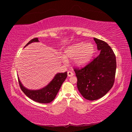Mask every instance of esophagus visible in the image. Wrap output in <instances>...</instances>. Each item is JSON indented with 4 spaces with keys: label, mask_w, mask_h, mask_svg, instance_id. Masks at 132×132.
<instances>
[{
    "label": "esophagus",
    "mask_w": 132,
    "mask_h": 132,
    "mask_svg": "<svg viewBox=\"0 0 132 132\" xmlns=\"http://www.w3.org/2000/svg\"><path fill=\"white\" fill-rule=\"evenodd\" d=\"M73 75H74V73H73L72 71H68V77H71V76H73Z\"/></svg>",
    "instance_id": "34e87169"
}]
</instances>
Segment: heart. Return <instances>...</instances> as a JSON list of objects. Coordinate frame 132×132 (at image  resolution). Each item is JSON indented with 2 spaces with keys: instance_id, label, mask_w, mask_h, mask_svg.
<instances>
[{
  "instance_id": "1",
  "label": "heart",
  "mask_w": 132,
  "mask_h": 132,
  "mask_svg": "<svg viewBox=\"0 0 132 132\" xmlns=\"http://www.w3.org/2000/svg\"><path fill=\"white\" fill-rule=\"evenodd\" d=\"M94 47L91 44L79 42L67 47L64 50V56L61 59L63 63H68V59L74 60V64L78 67L86 65L92 58Z\"/></svg>"
}]
</instances>
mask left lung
Wrapping results in <instances>:
<instances>
[{"label":"left lung","mask_w":132,"mask_h":132,"mask_svg":"<svg viewBox=\"0 0 132 132\" xmlns=\"http://www.w3.org/2000/svg\"><path fill=\"white\" fill-rule=\"evenodd\" d=\"M100 55L81 69H75L77 86L86 100L102 98L112 87L117 69L116 56L111 48L102 40L94 38Z\"/></svg>","instance_id":"8db88e82"}]
</instances>
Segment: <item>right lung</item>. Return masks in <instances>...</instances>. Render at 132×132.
<instances>
[{"label":"right lung","mask_w":132,"mask_h":132,"mask_svg":"<svg viewBox=\"0 0 132 132\" xmlns=\"http://www.w3.org/2000/svg\"><path fill=\"white\" fill-rule=\"evenodd\" d=\"M38 42H39L38 38L31 39L24 46V48L31 43ZM67 76V71L64 73H56L48 85L38 90H30L27 88L21 83L19 77H18V79L21 90L28 98L39 103L47 104L52 102L55 99Z\"/></svg>","instance_id":"1"}]
</instances>
